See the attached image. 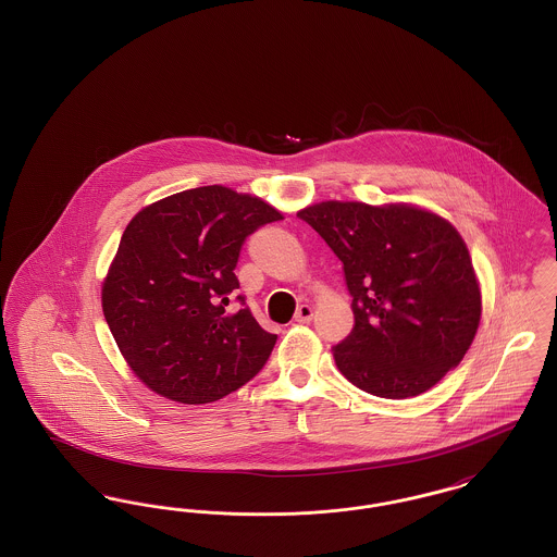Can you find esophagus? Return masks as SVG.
I'll list each match as a JSON object with an SVG mask.
<instances>
[{
  "mask_svg": "<svg viewBox=\"0 0 557 557\" xmlns=\"http://www.w3.org/2000/svg\"><path fill=\"white\" fill-rule=\"evenodd\" d=\"M311 318H313V309H311L309 305H300V307L296 309V315H294V319H296L298 323H309Z\"/></svg>",
  "mask_w": 557,
  "mask_h": 557,
  "instance_id": "esophagus-1",
  "label": "esophagus"
}]
</instances>
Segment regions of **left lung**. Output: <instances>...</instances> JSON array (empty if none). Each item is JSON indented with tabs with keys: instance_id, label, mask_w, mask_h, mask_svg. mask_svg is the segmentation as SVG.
I'll return each instance as SVG.
<instances>
[{
	"instance_id": "1",
	"label": "left lung",
	"mask_w": 557,
	"mask_h": 557,
	"mask_svg": "<svg viewBox=\"0 0 557 557\" xmlns=\"http://www.w3.org/2000/svg\"><path fill=\"white\" fill-rule=\"evenodd\" d=\"M298 216L341 259L355 325L332 346L373 397H418L459 366L480 323V288L457 230L407 205L321 202Z\"/></svg>"
}]
</instances>
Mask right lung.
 <instances>
[{
	"instance_id": "right-lung-1",
	"label": "right lung",
	"mask_w": 557,
	"mask_h": 557,
	"mask_svg": "<svg viewBox=\"0 0 557 557\" xmlns=\"http://www.w3.org/2000/svg\"><path fill=\"white\" fill-rule=\"evenodd\" d=\"M284 219L230 187L173 194L137 212L102 288L108 327L135 375L187 405L211 403L252 380L275 346L246 307L226 313L246 238Z\"/></svg>"
}]
</instances>
